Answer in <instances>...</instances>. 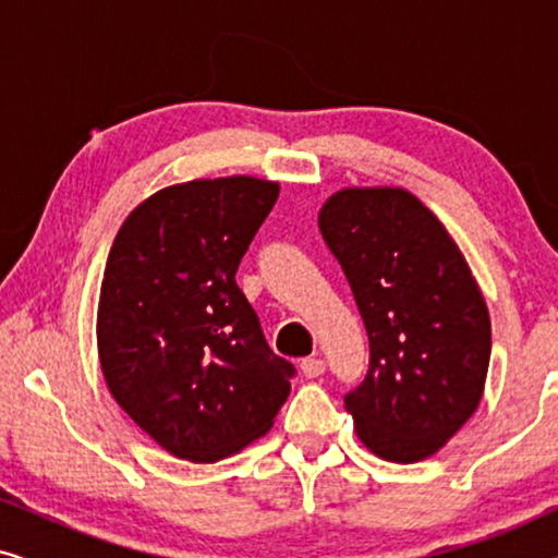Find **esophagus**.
<instances>
[{"mask_svg": "<svg viewBox=\"0 0 558 558\" xmlns=\"http://www.w3.org/2000/svg\"><path fill=\"white\" fill-rule=\"evenodd\" d=\"M300 368L307 378H317V376H323V373H325V361H323V357H304Z\"/></svg>", "mask_w": 558, "mask_h": 558, "instance_id": "1", "label": "esophagus"}]
</instances>
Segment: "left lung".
<instances>
[{
  "mask_svg": "<svg viewBox=\"0 0 558 558\" xmlns=\"http://www.w3.org/2000/svg\"><path fill=\"white\" fill-rule=\"evenodd\" d=\"M368 332L363 384L345 393L357 437L388 462H418L475 414L490 317L437 216L401 187H350L319 210Z\"/></svg>",
  "mask_w": 558,
  "mask_h": 558,
  "instance_id": "obj_1",
  "label": "left lung"
}]
</instances>
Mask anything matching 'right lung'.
I'll list each match as a JSON object with an SVG mask.
<instances>
[{
	"label": "right lung",
	"mask_w": 558,
	"mask_h": 558,
	"mask_svg": "<svg viewBox=\"0 0 558 558\" xmlns=\"http://www.w3.org/2000/svg\"><path fill=\"white\" fill-rule=\"evenodd\" d=\"M279 197L256 178L159 190L119 228L98 300V357L121 409L180 460L218 462L269 432L296 368L235 284Z\"/></svg>",
	"instance_id": "add662e5"
}]
</instances>
